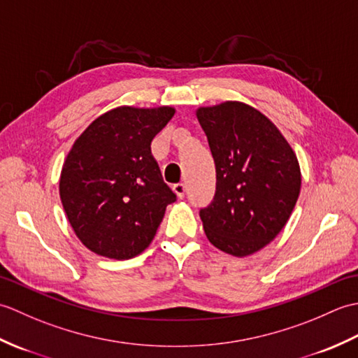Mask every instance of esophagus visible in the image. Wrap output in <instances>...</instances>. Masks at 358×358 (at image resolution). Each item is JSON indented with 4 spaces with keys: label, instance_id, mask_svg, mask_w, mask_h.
Instances as JSON below:
<instances>
[{
    "label": "esophagus",
    "instance_id": "34e87169",
    "mask_svg": "<svg viewBox=\"0 0 358 358\" xmlns=\"http://www.w3.org/2000/svg\"><path fill=\"white\" fill-rule=\"evenodd\" d=\"M173 192L177 194L178 199H183V196L186 195V186L183 183H178V185H173Z\"/></svg>",
    "mask_w": 358,
    "mask_h": 358
}]
</instances>
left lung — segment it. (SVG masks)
Returning a JSON list of instances; mask_svg holds the SVG:
<instances>
[{
	"label": "left lung",
	"instance_id": "8db88e82",
	"mask_svg": "<svg viewBox=\"0 0 358 358\" xmlns=\"http://www.w3.org/2000/svg\"><path fill=\"white\" fill-rule=\"evenodd\" d=\"M214 157V200L200 210L208 240L235 257L263 249L291 217L300 195L296 155L277 126L240 101L196 109Z\"/></svg>",
	"mask_w": 358,
	"mask_h": 358
}]
</instances>
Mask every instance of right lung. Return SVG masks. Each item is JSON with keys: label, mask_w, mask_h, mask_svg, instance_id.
<instances>
[{"label": "right lung", "mask_w": 358, "mask_h": 358, "mask_svg": "<svg viewBox=\"0 0 358 358\" xmlns=\"http://www.w3.org/2000/svg\"><path fill=\"white\" fill-rule=\"evenodd\" d=\"M173 113L169 106H121L92 121L67 154L59 199L75 235L96 255L141 254L177 200L150 152Z\"/></svg>", "instance_id": "1"}]
</instances>
